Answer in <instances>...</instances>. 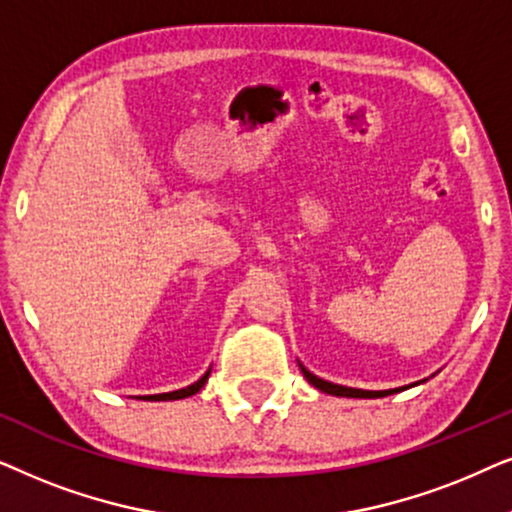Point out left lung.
I'll return each instance as SVG.
<instances>
[{
    "mask_svg": "<svg viewBox=\"0 0 512 512\" xmlns=\"http://www.w3.org/2000/svg\"><path fill=\"white\" fill-rule=\"evenodd\" d=\"M300 366V373L305 375V380L312 384V387H317L319 391H324V394H331V396H345V398H382V396H389V394H396V391H401L405 387H398V389H384V391H368V389H354V387H342V384H333V382H326L321 380V377L312 375L310 370H307L303 363H298ZM419 384V382H417Z\"/></svg>",
    "mask_w": 512,
    "mask_h": 512,
    "instance_id": "8db88e82",
    "label": "left lung"
}]
</instances>
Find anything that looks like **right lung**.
Returning <instances> with one entry per match:
<instances>
[{"label":"right lung","instance_id":"add662e5","mask_svg":"<svg viewBox=\"0 0 512 512\" xmlns=\"http://www.w3.org/2000/svg\"><path fill=\"white\" fill-rule=\"evenodd\" d=\"M209 373H212V368L207 370L205 375L200 377L198 382H193V384H188V387H184V389H177V391H167V394H153V396H137V398H144V401H179V398H188V396H193V394H198V391L205 387V382H207V377H209Z\"/></svg>","mask_w":512,"mask_h":512}]
</instances>
